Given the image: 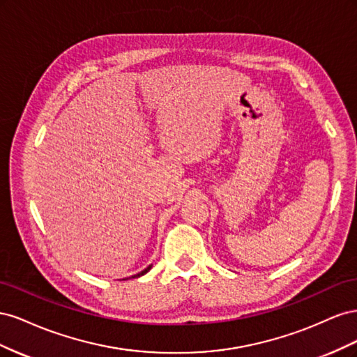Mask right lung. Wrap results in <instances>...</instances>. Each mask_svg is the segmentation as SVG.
Listing matches in <instances>:
<instances>
[{"mask_svg": "<svg viewBox=\"0 0 357 357\" xmlns=\"http://www.w3.org/2000/svg\"><path fill=\"white\" fill-rule=\"evenodd\" d=\"M150 268H152V265H149L146 269H144V271H142V273H138V274H135V275H132V278H138V277H142V275H144L146 273H149L150 271ZM125 280V278H123Z\"/></svg>", "mask_w": 357, "mask_h": 357, "instance_id": "1", "label": "right lung"}]
</instances>
